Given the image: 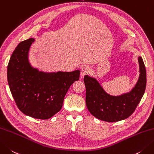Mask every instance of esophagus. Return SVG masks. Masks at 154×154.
<instances>
[{
	"label": "esophagus",
	"mask_w": 154,
	"mask_h": 154,
	"mask_svg": "<svg viewBox=\"0 0 154 154\" xmlns=\"http://www.w3.org/2000/svg\"><path fill=\"white\" fill-rule=\"evenodd\" d=\"M89 72H90V69H89L88 66H86V65L83 66L82 68L81 69V77H83L85 75L88 74Z\"/></svg>",
	"instance_id": "1"
}]
</instances>
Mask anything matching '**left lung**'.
<instances>
[{
	"label": "left lung",
	"mask_w": 154,
	"mask_h": 154,
	"mask_svg": "<svg viewBox=\"0 0 154 154\" xmlns=\"http://www.w3.org/2000/svg\"><path fill=\"white\" fill-rule=\"evenodd\" d=\"M140 76L130 91L114 96L107 93L99 81L88 75L84 77L86 88V105L96 118L116 122L128 118L141 101L146 87V70L141 57H138Z\"/></svg>",
	"instance_id": "left-lung-1"
}]
</instances>
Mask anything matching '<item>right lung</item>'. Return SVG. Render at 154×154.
Wrapping results in <instances>:
<instances>
[{
  "label": "right lung",
  "mask_w": 154,
  "mask_h": 154,
  "mask_svg": "<svg viewBox=\"0 0 154 154\" xmlns=\"http://www.w3.org/2000/svg\"><path fill=\"white\" fill-rule=\"evenodd\" d=\"M34 38L20 42L7 67V80L17 107L26 116L47 119L61 110L70 86L80 71L45 72L32 67L29 53Z\"/></svg>",
  "instance_id": "1"
}]
</instances>
